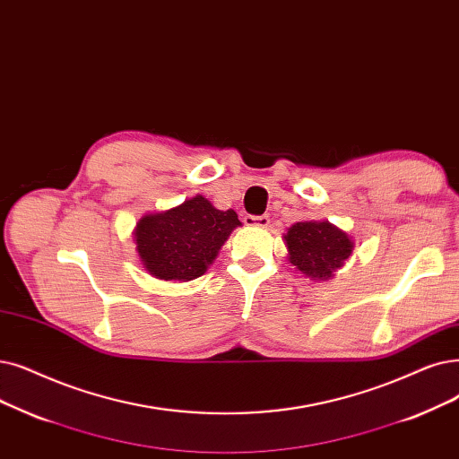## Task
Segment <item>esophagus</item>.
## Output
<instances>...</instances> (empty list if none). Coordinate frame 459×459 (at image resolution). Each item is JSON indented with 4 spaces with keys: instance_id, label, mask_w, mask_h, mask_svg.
I'll use <instances>...</instances> for the list:
<instances>
[{
    "instance_id": "34e87169",
    "label": "esophagus",
    "mask_w": 459,
    "mask_h": 459,
    "mask_svg": "<svg viewBox=\"0 0 459 459\" xmlns=\"http://www.w3.org/2000/svg\"><path fill=\"white\" fill-rule=\"evenodd\" d=\"M244 223L247 227H261L266 229L270 225V217L268 215H246L244 217Z\"/></svg>"
}]
</instances>
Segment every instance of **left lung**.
Here are the masks:
<instances>
[{"instance_id":"obj_1","label":"left lung","mask_w":459,"mask_h":459,"mask_svg":"<svg viewBox=\"0 0 459 459\" xmlns=\"http://www.w3.org/2000/svg\"><path fill=\"white\" fill-rule=\"evenodd\" d=\"M287 258L311 281H328L352 255L354 240L330 221H298L287 229Z\"/></svg>"}]
</instances>
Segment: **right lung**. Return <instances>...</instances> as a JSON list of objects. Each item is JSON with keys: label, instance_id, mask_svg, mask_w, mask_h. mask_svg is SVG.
Wrapping results in <instances>:
<instances>
[{"label": "right lung", "instance_id": "1", "mask_svg": "<svg viewBox=\"0 0 459 459\" xmlns=\"http://www.w3.org/2000/svg\"><path fill=\"white\" fill-rule=\"evenodd\" d=\"M234 210H217L195 195L180 206L146 213L133 230L143 268L165 281H193L206 273L230 232L240 227Z\"/></svg>", "mask_w": 459, "mask_h": 459}]
</instances>
